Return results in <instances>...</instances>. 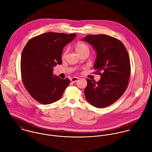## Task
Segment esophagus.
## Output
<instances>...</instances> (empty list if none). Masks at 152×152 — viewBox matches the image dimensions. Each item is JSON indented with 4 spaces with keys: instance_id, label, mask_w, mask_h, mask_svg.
I'll return each mask as SVG.
<instances>
[{
    "instance_id": "34e87169",
    "label": "esophagus",
    "mask_w": 152,
    "mask_h": 152,
    "mask_svg": "<svg viewBox=\"0 0 152 152\" xmlns=\"http://www.w3.org/2000/svg\"><path fill=\"white\" fill-rule=\"evenodd\" d=\"M78 80H79V78L74 77H72V78L71 79V82H72V83H75V82H77Z\"/></svg>"
}]
</instances>
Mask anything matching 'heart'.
Listing matches in <instances>:
<instances>
[{"instance_id": "obj_1", "label": "heart", "mask_w": 152, "mask_h": 152, "mask_svg": "<svg viewBox=\"0 0 152 152\" xmlns=\"http://www.w3.org/2000/svg\"><path fill=\"white\" fill-rule=\"evenodd\" d=\"M75 50H76V51H77V52L78 54H80V53L83 52V51H85V50H89L88 47L87 46V45H86V44L82 43V42H78V43H77L75 44ZM66 52H67V50H66L65 51V52L64 53V54H63L64 56H65V54L66 53Z\"/></svg>"}]
</instances>
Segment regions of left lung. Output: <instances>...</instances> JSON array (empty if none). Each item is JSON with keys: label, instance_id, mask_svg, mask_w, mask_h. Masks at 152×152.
<instances>
[{"label": "left lung", "instance_id": "obj_1", "mask_svg": "<svg viewBox=\"0 0 152 152\" xmlns=\"http://www.w3.org/2000/svg\"><path fill=\"white\" fill-rule=\"evenodd\" d=\"M82 40L95 50L94 68L101 77L98 82L87 79L86 98L96 108L108 107L124 94L128 86L130 72L128 53L121 41L106 34L88 35Z\"/></svg>", "mask_w": 152, "mask_h": 152}]
</instances>
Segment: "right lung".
Here are the masks:
<instances>
[{
	"label": "right lung",
	"mask_w": 152,
	"mask_h": 152,
	"mask_svg": "<svg viewBox=\"0 0 152 152\" xmlns=\"http://www.w3.org/2000/svg\"><path fill=\"white\" fill-rule=\"evenodd\" d=\"M76 34L46 33L31 39L21 57L23 84L30 95L39 102L48 105L59 100L69 84L68 78L53 75V68L61 64L63 48Z\"/></svg>",
	"instance_id": "add662e5"
}]
</instances>
